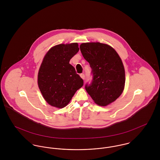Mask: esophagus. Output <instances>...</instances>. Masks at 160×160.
<instances>
[{"mask_svg": "<svg viewBox=\"0 0 160 160\" xmlns=\"http://www.w3.org/2000/svg\"><path fill=\"white\" fill-rule=\"evenodd\" d=\"M80 76H81V78L82 79H85V75H84V74H80Z\"/></svg>", "mask_w": 160, "mask_h": 160, "instance_id": "obj_1", "label": "esophagus"}]
</instances>
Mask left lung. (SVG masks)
<instances>
[{"instance_id": "8db88e82", "label": "left lung", "mask_w": 160, "mask_h": 160, "mask_svg": "<svg viewBox=\"0 0 160 160\" xmlns=\"http://www.w3.org/2000/svg\"><path fill=\"white\" fill-rule=\"evenodd\" d=\"M81 52L92 69V79L85 89L95 103L107 106L122 93L125 84L124 68L112 47L100 42L83 43Z\"/></svg>"}]
</instances>
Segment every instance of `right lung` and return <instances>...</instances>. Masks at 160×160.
<instances>
[{
    "label": "right lung",
    "instance_id": "obj_1",
    "mask_svg": "<svg viewBox=\"0 0 160 160\" xmlns=\"http://www.w3.org/2000/svg\"><path fill=\"white\" fill-rule=\"evenodd\" d=\"M79 50L78 43L59 44L51 48L43 59L38 72V86L46 102L53 107H66L84 84L69 64Z\"/></svg>",
    "mask_w": 160,
    "mask_h": 160
}]
</instances>
